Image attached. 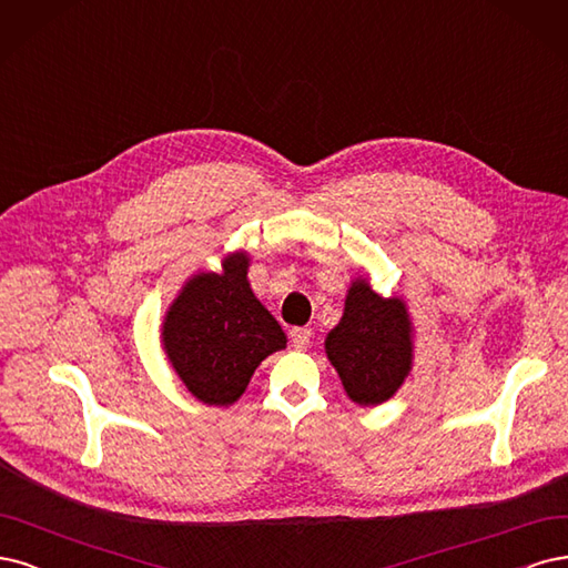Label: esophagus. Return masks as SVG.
<instances>
[{
    "mask_svg": "<svg viewBox=\"0 0 568 568\" xmlns=\"http://www.w3.org/2000/svg\"><path fill=\"white\" fill-rule=\"evenodd\" d=\"M311 333L308 327H292V333H290V337H292V346H295V349H306L308 346V342H311Z\"/></svg>",
    "mask_w": 568,
    "mask_h": 568,
    "instance_id": "1",
    "label": "esophagus"
}]
</instances>
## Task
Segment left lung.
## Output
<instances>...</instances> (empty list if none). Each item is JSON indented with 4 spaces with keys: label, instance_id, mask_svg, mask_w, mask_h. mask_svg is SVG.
I'll return each instance as SVG.
<instances>
[{
    "label": "left lung",
    "instance_id": "1",
    "mask_svg": "<svg viewBox=\"0 0 568 568\" xmlns=\"http://www.w3.org/2000/svg\"><path fill=\"white\" fill-rule=\"evenodd\" d=\"M413 321L400 297H379L368 278L346 290L344 314L325 337V354L354 404L389 400L413 368Z\"/></svg>",
    "mask_w": 568,
    "mask_h": 568
}]
</instances>
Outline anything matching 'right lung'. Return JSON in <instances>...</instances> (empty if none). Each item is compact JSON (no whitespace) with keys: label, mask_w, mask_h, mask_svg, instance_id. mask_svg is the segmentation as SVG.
Returning <instances> with one entry per match:
<instances>
[{"label":"right lung","mask_w":568,"mask_h":568,"mask_svg":"<svg viewBox=\"0 0 568 568\" xmlns=\"http://www.w3.org/2000/svg\"><path fill=\"white\" fill-rule=\"evenodd\" d=\"M247 268L250 254L235 250L219 273H195L160 325L164 356L184 387L207 406H233L260 363L287 346L281 323L254 297Z\"/></svg>","instance_id":"add662e5"}]
</instances>
